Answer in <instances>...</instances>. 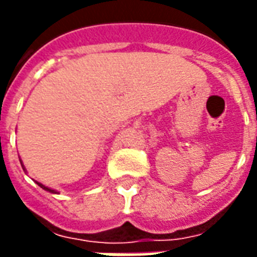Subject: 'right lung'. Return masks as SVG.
I'll return each mask as SVG.
<instances>
[{"mask_svg":"<svg viewBox=\"0 0 257 257\" xmlns=\"http://www.w3.org/2000/svg\"><path fill=\"white\" fill-rule=\"evenodd\" d=\"M37 184H38V185H39V187H41V188H43L45 191H49V192H51V193H56V191H53V189H50V188L45 187V185H42V184H39V182H37Z\"/></svg>","mask_w":257,"mask_h":257,"instance_id":"1","label":"right lung"}]
</instances>
